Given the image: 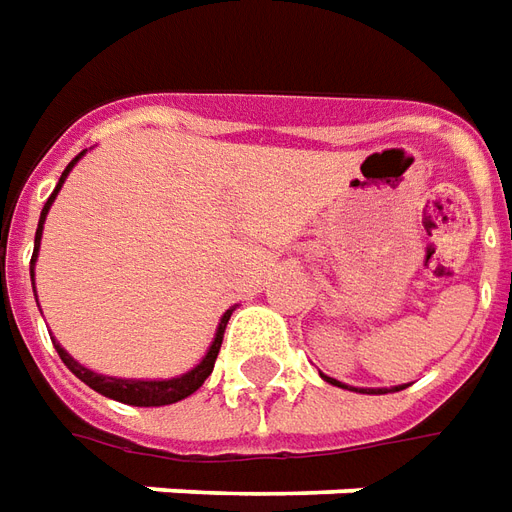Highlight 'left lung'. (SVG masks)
<instances>
[{
  "mask_svg": "<svg viewBox=\"0 0 512 512\" xmlns=\"http://www.w3.org/2000/svg\"><path fill=\"white\" fill-rule=\"evenodd\" d=\"M321 377H324V374H321ZM324 380L330 382V385H338V388H349V385H343V382L332 380V377H324ZM402 388H407V385H399V388H360V391H357V388H349V391H357V393H391V391H402Z\"/></svg>",
  "mask_w": 512,
  "mask_h": 512,
  "instance_id": "obj_1",
  "label": "left lung"
}]
</instances>
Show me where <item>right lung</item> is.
I'll return each mask as SVG.
<instances>
[{
  "label": "right lung",
  "instance_id": "obj_1",
  "mask_svg": "<svg viewBox=\"0 0 512 512\" xmlns=\"http://www.w3.org/2000/svg\"><path fill=\"white\" fill-rule=\"evenodd\" d=\"M88 149H82L80 155L71 160L66 171H63V177L57 182V188L52 191V196L46 199L44 210H41V221H38V230H35V249H32V266H35V257H38V246H41V232H44V221H46V213H49V207L55 202L57 191L63 188V182L69 177V171L74 169V163L85 155ZM30 277H32V291H35V271L30 268ZM232 310H227L224 316H221V324L219 330H216V338L210 343V349H207V355L202 357V363L194 366L191 371H185L180 377H171V380H121V377H105V374H96L91 368H85L82 363H77L74 357L60 346L57 341L55 349L60 360L69 366V371L74 377H80L88 388H94L96 393H102L107 399H116V402H124V405H135V407H163V405H174V402H180L185 396H191L194 391L202 388V382L210 377V371L216 366V357H219V349H221V341H224V327H227V321H230Z\"/></svg>",
  "mask_w": 512,
  "mask_h": 512
}]
</instances>
